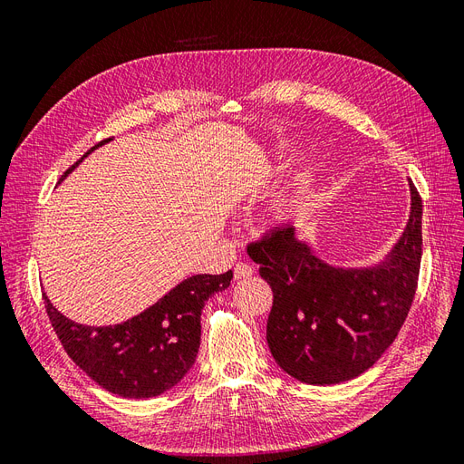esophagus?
<instances>
[{"instance_id": "esophagus-1", "label": "esophagus", "mask_w": 464, "mask_h": 464, "mask_svg": "<svg viewBox=\"0 0 464 464\" xmlns=\"http://www.w3.org/2000/svg\"><path fill=\"white\" fill-rule=\"evenodd\" d=\"M251 275H254V266L247 265V263H237V265L234 266V278H236V280L247 278V276H251Z\"/></svg>"}]
</instances>
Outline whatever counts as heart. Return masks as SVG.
I'll return each mask as SVG.
<instances>
[{
    "mask_svg": "<svg viewBox=\"0 0 464 464\" xmlns=\"http://www.w3.org/2000/svg\"><path fill=\"white\" fill-rule=\"evenodd\" d=\"M304 188H298L296 191H292V193H288V198L283 201V208L285 210H292V208H296L298 205H300V201L304 199Z\"/></svg>",
    "mask_w": 464,
    "mask_h": 464,
    "instance_id": "1",
    "label": "heart"
}]
</instances>
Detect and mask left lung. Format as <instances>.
<instances>
[{"label": "left lung", "instance_id": "left-lung-1", "mask_svg": "<svg viewBox=\"0 0 464 464\" xmlns=\"http://www.w3.org/2000/svg\"><path fill=\"white\" fill-rule=\"evenodd\" d=\"M409 222L387 256L368 266L321 259L292 224L247 247L273 290L266 343L280 370L307 385L368 372L409 315L422 259V199L409 181Z\"/></svg>", "mask_w": 464, "mask_h": 464}]
</instances>
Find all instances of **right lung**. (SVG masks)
Returning <instances> with one entry per match:
<instances>
[{
	"label": "right lung",
	"instance_id": "right-lung-1",
	"mask_svg": "<svg viewBox=\"0 0 464 464\" xmlns=\"http://www.w3.org/2000/svg\"><path fill=\"white\" fill-rule=\"evenodd\" d=\"M94 145L60 178L63 181ZM232 271L193 275L149 305L145 312L116 325H82L65 317L42 294L52 327L65 353L102 389L123 399L159 397L176 387L191 370L201 344V312L205 302L230 286Z\"/></svg>",
	"mask_w": 464,
	"mask_h": 464
}]
</instances>
